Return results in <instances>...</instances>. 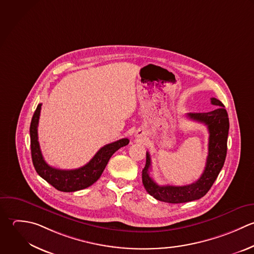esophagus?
Wrapping results in <instances>:
<instances>
[{
  "instance_id": "obj_1",
  "label": "esophagus",
  "mask_w": 254,
  "mask_h": 254,
  "mask_svg": "<svg viewBox=\"0 0 254 254\" xmlns=\"http://www.w3.org/2000/svg\"><path fill=\"white\" fill-rule=\"evenodd\" d=\"M143 135H144L143 132H141V133H140V132H136V136H137V137H142Z\"/></svg>"
}]
</instances>
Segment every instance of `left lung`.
<instances>
[{
	"label": "left lung",
	"mask_w": 254,
	"mask_h": 254,
	"mask_svg": "<svg viewBox=\"0 0 254 254\" xmlns=\"http://www.w3.org/2000/svg\"><path fill=\"white\" fill-rule=\"evenodd\" d=\"M211 103L217 107L214 111L208 113H189L187 115L190 120L205 124L208 127L210 134L206 167L196 182L186 186L158 185L149 176L151 158L150 154L146 152V163L142 170V183L147 193L156 200L170 204L199 200L208 193L216 181L227 156L230 122L224 104L216 98H211Z\"/></svg>",
	"instance_id": "1"
}]
</instances>
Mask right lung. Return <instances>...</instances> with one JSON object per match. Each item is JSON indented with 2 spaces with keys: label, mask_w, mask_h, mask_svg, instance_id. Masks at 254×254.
I'll use <instances>...</instances> for the list:
<instances>
[{
  "label": "right lung",
  "mask_w": 254,
  "mask_h": 254,
  "mask_svg": "<svg viewBox=\"0 0 254 254\" xmlns=\"http://www.w3.org/2000/svg\"><path fill=\"white\" fill-rule=\"evenodd\" d=\"M40 110L41 104L37 106L29 127L32 163L37 174L58 191L75 192L93 185L101 177L112 155L118 149L127 145L129 142L127 138H122L103 146L86 165L78 169L61 170L53 168L44 161L39 147L37 126Z\"/></svg>",
  "instance_id": "add662e5"
}]
</instances>
